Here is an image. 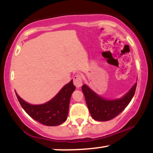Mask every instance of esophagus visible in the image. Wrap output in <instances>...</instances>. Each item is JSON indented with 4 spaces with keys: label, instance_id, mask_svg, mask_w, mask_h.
Returning a JSON list of instances; mask_svg holds the SVG:
<instances>
[{
    "label": "esophagus",
    "instance_id": "1",
    "mask_svg": "<svg viewBox=\"0 0 153 153\" xmlns=\"http://www.w3.org/2000/svg\"><path fill=\"white\" fill-rule=\"evenodd\" d=\"M73 83L76 86V88H80L82 85V79L80 75L77 74L73 77Z\"/></svg>",
    "mask_w": 153,
    "mask_h": 153
}]
</instances>
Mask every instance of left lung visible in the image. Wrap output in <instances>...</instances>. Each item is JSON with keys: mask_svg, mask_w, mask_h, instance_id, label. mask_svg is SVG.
Masks as SVG:
<instances>
[{"mask_svg": "<svg viewBox=\"0 0 153 153\" xmlns=\"http://www.w3.org/2000/svg\"><path fill=\"white\" fill-rule=\"evenodd\" d=\"M137 82L124 97L117 100H106L82 85V91L91 117L96 121L105 122L115 118L128 106L134 96Z\"/></svg>", "mask_w": 153, "mask_h": 153, "instance_id": "8db88e82", "label": "left lung"}]
</instances>
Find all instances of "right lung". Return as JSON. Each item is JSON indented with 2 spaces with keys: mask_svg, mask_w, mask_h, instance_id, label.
<instances>
[{
  "mask_svg": "<svg viewBox=\"0 0 153 153\" xmlns=\"http://www.w3.org/2000/svg\"><path fill=\"white\" fill-rule=\"evenodd\" d=\"M73 80L48 102L41 105H31L16 94L21 106L32 119L46 126H57L65 122L69 110L70 100L75 91Z\"/></svg>",
  "mask_w": 153,
  "mask_h": 153,
  "instance_id": "add662e5",
  "label": "right lung"
}]
</instances>
